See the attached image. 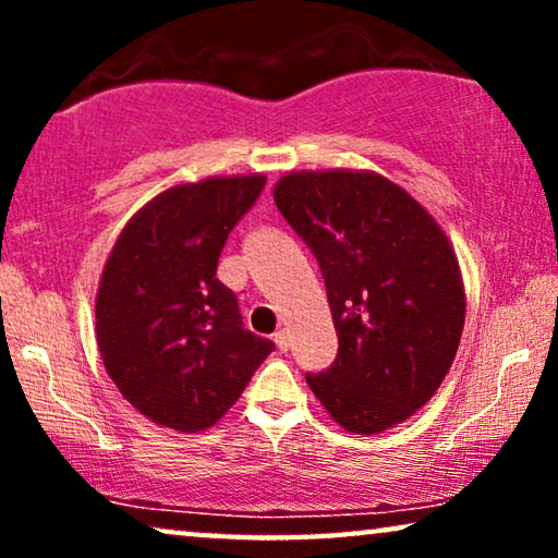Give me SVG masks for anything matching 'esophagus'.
<instances>
[{
  "label": "esophagus",
  "mask_w": 558,
  "mask_h": 558,
  "mask_svg": "<svg viewBox=\"0 0 558 558\" xmlns=\"http://www.w3.org/2000/svg\"><path fill=\"white\" fill-rule=\"evenodd\" d=\"M274 342H277V348L281 350V353H284V350H289V335H287V330H279L277 335H274Z\"/></svg>",
  "instance_id": "1"
}]
</instances>
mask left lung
<instances>
[{"label":"left lung","mask_w":558,"mask_h":558,"mask_svg":"<svg viewBox=\"0 0 558 558\" xmlns=\"http://www.w3.org/2000/svg\"><path fill=\"white\" fill-rule=\"evenodd\" d=\"M274 203L323 271L338 332L330 368L304 373L348 432L378 434L424 407L464 327L460 264L407 190L376 172H294Z\"/></svg>","instance_id":"1"}]
</instances>
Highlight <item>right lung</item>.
I'll list each match as a JSON object with an SVG mask.
<instances>
[{"label":"right lung","instance_id":"right-lung-1","mask_svg":"<svg viewBox=\"0 0 558 558\" xmlns=\"http://www.w3.org/2000/svg\"><path fill=\"white\" fill-rule=\"evenodd\" d=\"M266 178H210L165 190L121 231L96 296L104 365L136 411L203 432L239 401L271 340L243 327L216 277L220 251Z\"/></svg>","mask_w":558,"mask_h":558}]
</instances>
